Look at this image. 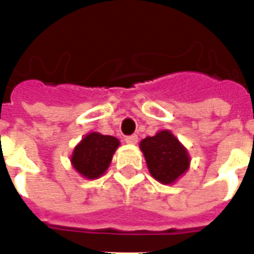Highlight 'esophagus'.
Segmentation results:
<instances>
[{"mask_svg": "<svg viewBox=\"0 0 254 254\" xmlns=\"http://www.w3.org/2000/svg\"><path fill=\"white\" fill-rule=\"evenodd\" d=\"M125 141H127V144H136L139 141V137H137V134H132V136L125 137Z\"/></svg>", "mask_w": 254, "mask_h": 254, "instance_id": "1", "label": "esophagus"}]
</instances>
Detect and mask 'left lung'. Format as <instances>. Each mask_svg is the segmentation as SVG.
<instances>
[{"label": "left lung", "instance_id": "obj_1", "mask_svg": "<svg viewBox=\"0 0 254 254\" xmlns=\"http://www.w3.org/2000/svg\"><path fill=\"white\" fill-rule=\"evenodd\" d=\"M140 150L151 176L161 184H173L189 170L187 148L170 130H159L140 141Z\"/></svg>", "mask_w": 254, "mask_h": 254}]
</instances>
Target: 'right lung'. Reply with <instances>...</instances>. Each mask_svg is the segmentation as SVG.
Instances as JSON below:
<instances>
[{
    "mask_svg": "<svg viewBox=\"0 0 254 254\" xmlns=\"http://www.w3.org/2000/svg\"><path fill=\"white\" fill-rule=\"evenodd\" d=\"M118 147L120 140L114 136L99 132L88 133L72 150L70 158L72 168L88 180L99 179L109 169Z\"/></svg>",
    "mask_w": 254,
    "mask_h": 254,
    "instance_id": "obj_1",
    "label": "right lung"
}]
</instances>
